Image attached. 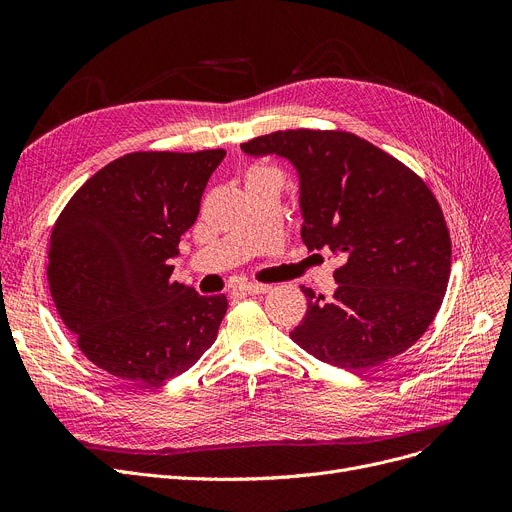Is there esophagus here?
<instances>
[{
	"mask_svg": "<svg viewBox=\"0 0 512 512\" xmlns=\"http://www.w3.org/2000/svg\"><path fill=\"white\" fill-rule=\"evenodd\" d=\"M238 290H240V292H245V294H265V292H270L272 288L267 286V284L247 282V284H240V286H238Z\"/></svg>",
	"mask_w": 512,
	"mask_h": 512,
	"instance_id": "obj_1",
	"label": "esophagus"
}]
</instances>
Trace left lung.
Masks as SVG:
<instances>
[{
  "mask_svg": "<svg viewBox=\"0 0 512 512\" xmlns=\"http://www.w3.org/2000/svg\"><path fill=\"white\" fill-rule=\"evenodd\" d=\"M240 149L288 161L299 178L303 242L344 259L332 299L301 286L307 313L290 338L342 369H367L413 346L450 276L448 228L425 182L348 132L278 130Z\"/></svg>",
  "mask_w": 512,
  "mask_h": 512,
  "instance_id": "1",
  "label": "left lung"
}]
</instances>
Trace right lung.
Returning a JSON list of instances; mask_svg holds the SVG:
<instances>
[{"instance_id":"1","label":"right lung","mask_w":512,"mask_h":512,"mask_svg":"<svg viewBox=\"0 0 512 512\" xmlns=\"http://www.w3.org/2000/svg\"><path fill=\"white\" fill-rule=\"evenodd\" d=\"M224 155L128 153L80 186L53 226V305L83 355L116 378L164 384L218 338L226 297L174 282L172 261Z\"/></svg>"}]
</instances>
